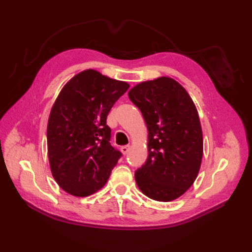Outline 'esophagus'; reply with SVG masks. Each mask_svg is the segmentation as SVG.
I'll list each match as a JSON object with an SVG mask.
<instances>
[{"instance_id":"obj_1","label":"esophagus","mask_w":252,"mask_h":252,"mask_svg":"<svg viewBox=\"0 0 252 252\" xmlns=\"http://www.w3.org/2000/svg\"><path fill=\"white\" fill-rule=\"evenodd\" d=\"M120 151H121V153L123 155H126L127 153H129V151H130V146H122L120 148Z\"/></svg>"}]
</instances>
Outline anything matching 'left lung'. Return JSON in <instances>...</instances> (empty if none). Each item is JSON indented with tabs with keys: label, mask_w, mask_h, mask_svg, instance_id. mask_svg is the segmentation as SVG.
<instances>
[{
	"label": "left lung",
	"mask_w": 252,
	"mask_h": 252,
	"mask_svg": "<svg viewBox=\"0 0 252 252\" xmlns=\"http://www.w3.org/2000/svg\"><path fill=\"white\" fill-rule=\"evenodd\" d=\"M127 95L148 130V157L135 171L136 184L151 199L172 201L189 189L200 169L203 140L196 106L169 77L138 83Z\"/></svg>",
	"instance_id": "left-lung-1"
}]
</instances>
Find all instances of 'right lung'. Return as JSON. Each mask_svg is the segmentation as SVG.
<instances>
[{"instance_id": "add662e5", "label": "right lung", "mask_w": 252, "mask_h": 252, "mask_svg": "<svg viewBox=\"0 0 252 252\" xmlns=\"http://www.w3.org/2000/svg\"><path fill=\"white\" fill-rule=\"evenodd\" d=\"M129 87L88 69L58 94L47 123V155L53 178L68 194L90 196L109 179L122 154L110 145L106 119Z\"/></svg>"}]
</instances>
